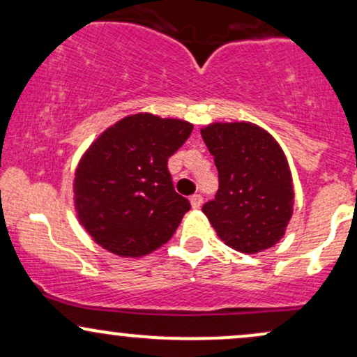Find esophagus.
Instances as JSON below:
<instances>
[{
  "label": "esophagus",
  "instance_id": "1",
  "mask_svg": "<svg viewBox=\"0 0 357 357\" xmlns=\"http://www.w3.org/2000/svg\"><path fill=\"white\" fill-rule=\"evenodd\" d=\"M190 202H191V206L195 208V210H198V208L203 204V196L202 195H192L190 198Z\"/></svg>",
  "mask_w": 357,
  "mask_h": 357
}]
</instances>
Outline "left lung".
Instances as JSON below:
<instances>
[{
  "label": "left lung",
  "instance_id": "left-lung-1",
  "mask_svg": "<svg viewBox=\"0 0 357 357\" xmlns=\"http://www.w3.org/2000/svg\"><path fill=\"white\" fill-rule=\"evenodd\" d=\"M215 158L220 188L203 213L228 247L258 253L284 236L294 211V184L284 151L250 122H215L202 129Z\"/></svg>",
  "mask_w": 357,
  "mask_h": 357
}]
</instances>
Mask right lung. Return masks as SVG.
<instances>
[{"label": "right lung", "mask_w": 357, "mask_h": 357, "mask_svg": "<svg viewBox=\"0 0 357 357\" xmlns=\"http://www.w3.org/2000/svg\"><path fill=\"white\" fill-rule=\"evenodd\" d=\"M192 124L134 114L110 126L80 159L73 181L79 221L102 248L142 257L174 235L191 204L174 191L167 159Z\"/></svg>", "instance_id": "right-lung-1"}]
</instances>
